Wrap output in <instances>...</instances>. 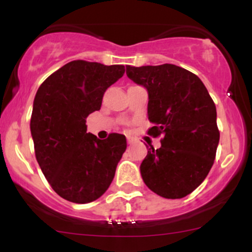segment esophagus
Instances as JSON below:
<instances>
[{"label":"esophagus","instance_id":"esophagus-1","mask_svg":"<svg viewBox=\"0 0 252 252\" xmlns=\"http://www.w3.org/2000/svg\"><path fill=\"white\" fill-rule=\"evenodd\" d=\"M128 143H129V144L132 143V138H131V137H128Z\"/></svg>","mask_w":252,"mask_h":252}]
</instances>
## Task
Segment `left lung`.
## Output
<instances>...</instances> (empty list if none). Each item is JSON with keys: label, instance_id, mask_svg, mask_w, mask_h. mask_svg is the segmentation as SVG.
I'll list each match as a JSON object with an SVG mask.
<instances>
[{"label": "left lung", "instance_id": "obj_1", "mask_svg": "<svg viewBox=\"0 0 252 252\" xmlns=\"http://www.w3.org/2000/svg\"><path fill=\"white\" fill-rule=\"evenodd\" d=\"M126 76L148 91V130L162 136L141 163L149 189L167 199H180L205 180L219 143L215 102L200 78L172 63L126 66Z\"/></svg>", "mask_w": 252, "mask_h": 252}]
</instances>
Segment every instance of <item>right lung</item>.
<instances>
[{"instance_id": "add662e5", "label": "right lung", "mask_w": 252, "mask_h": 252, "mask_svg": "<svg viewBox=\"0 0 252 252\" xmlns=\"http://www.w3.org/2000/svg\"><path fill=\"white\" fill-rule=\"evenodd\" d=\"M124 71L123 65L73 60L37 90L31 117L35 158L52 189L66 200H96L114 180L126 136L112 132L98 140L86 132V117L100 109L104 92Z\"/></svg>"}]
</instances>
